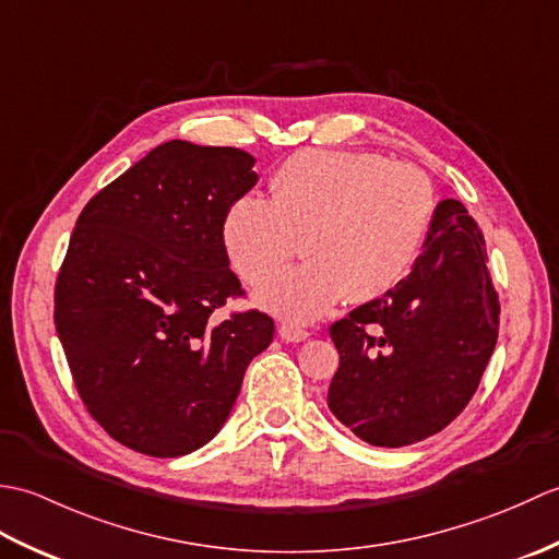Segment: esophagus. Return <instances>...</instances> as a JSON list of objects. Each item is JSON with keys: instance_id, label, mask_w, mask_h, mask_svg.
<instances>
[{"instance_id": "1", "label": "esophagus", "mask_w": 559, "mask_h": 559, "mask_svg": "<svg viewBox=\"0 0 559 559\" xmlns=\"http://www.w3.org/2000/svg\"><path fill=\"white\" fill-rule=\"evenodd\" d=\"M278 336H281L283 341H288V343H300V341L310 338V331H305V329L298 326V324H281V326H278Z\"/></svg>"}]
</instances>
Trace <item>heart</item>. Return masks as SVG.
I'll use <instances>...</instances> for the list:
<instances>
[{
  "label": "heart",
  "instance_id": "obj_1",
  "mask_svg": "<svg viewBox=\"0 0 559 559\" xmlns=\"http://www.w3.org/2000/svg\"><path fill=\"white\" fill-rule=\"evenodd\" d=\"M435 216L432 182L374 153L302 151L271 177V199L245 194L223 216V245L249 283L271 278L298 249L300 266L257 293L264 310L310 322L348 295L394 290L420 254Z\"/></svg>",
  "mask_w": 559,
  "mask_h": 559
}]
</instances>
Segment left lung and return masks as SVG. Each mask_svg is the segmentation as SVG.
<instances>
[{
  "instance_id": "obj_1",
  "label": "left lung",
  "mask_w": 559,
  "mask_h": 559,
  "mask_svg": "<svg viewBox=\"0 0 559 559\" xmlns=\"http://www.w3.org/2000/svg\"><path fill=\"white\" fill-rule=\"evenodd\" d=\"M485 261L476 221L461 201H439L408 276L331 326L341 362L326 401L353 435L406 447L468 406L500 329Z\"/></svg>"
}]
</instances>
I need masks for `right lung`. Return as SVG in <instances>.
I'll return each mask as SVG.
<instances>
[{"label": "right lung", "instance_id": "add662e5", "mask_svg": "<svg viewBox=\"0 0 559 559\" xmlns=\"http://www.w3.org/2000/svg\"><path fill=\"white\" fill-rule=\"evenodd\" d=\"M254 156L173 139L93 197L55 286V326L81 401L141 454L175 459L218 435L247 365L273 341L242 295L223 216L259 180Z\"/></svg>", "mask_w": 559, "mask_h": 559}]
</instances>
